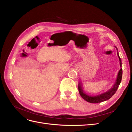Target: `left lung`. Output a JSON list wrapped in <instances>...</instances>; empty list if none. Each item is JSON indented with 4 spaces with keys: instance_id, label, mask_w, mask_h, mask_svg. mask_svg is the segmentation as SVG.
<instances>
[{
    "instance_id": "left-lung-1",
    "label": "left lung",
    "mask_w": 132,
    "mask_h": 132,
    "mask_svg": "<svg viewBox=\"0 0 132 132\" xmlns=\"http://www.w3.org/2000/svg\"><path fill=\"white\" fill-rule=\"evenodd\" d=\"M117 48V47H116ZM117 50H118L117 49ZM118 56L119 59V64H120V67H122V62H121V59L120 57H119L118 53ZM122 69L121 68L119 70V72L117 75V78L116 79V81L114 84L113 86L112 87L111 89H110L109 91L107 92H105V93L101 94L100 95H98L97 96H92L88 95L87 94H86L85 92H84L82 88V85L80 82L78 84V89L79 94L85 100V101L88 102L90 103H100L101 102L105 101L108 100L110 99L112 96L115 94L116 92L117 89L118 88V86L120 84V83L122 80Z\"/></svg>"
}]
</instances>
